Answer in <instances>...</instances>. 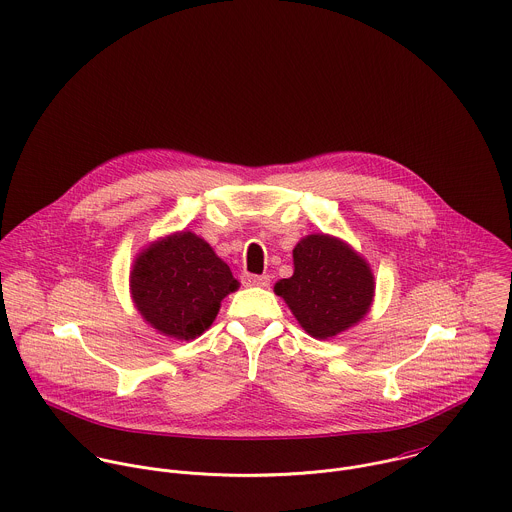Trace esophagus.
Instances as JSON below:
<instances>
[{
	"mask_svg": "<svg viewBox=\"0 0 512 512\" xmlns=\"http://www.w3.org/2000/svg\"><path fill=\"white\" fill-rule=\"evenodd\" d=\"M271 281L269 275H243L245 287H267Z\"/></svg>",
	"mask_w": 512,
	"mask_h": 512,
	"instance_id": "1",
	"label": "esophagus"
}]
</instances>
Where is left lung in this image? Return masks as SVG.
Returning a JSON list of instances; mask_svg holds the SVG:
<instances>
[{
	"label": "left lung",
	"mask_w": 512,
	"mask_h": 512,
	"mask_svg": "<svg viewBox=\"0 0 512 512\" xmlns=\"http://www.w3.org/2000/svg\"><path fill=\"white\" fill-rule=\"evenodd\" d=\"M295 273L275 285L310 336L326 340L360 322L374 301V275L348 243L312 233L293 249Z\"/></svg>",
	"instance_id": "8db88e82"
}]
</instances>
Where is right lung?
<instances>
[{
  "mask_svg": "<svg viewBox=\"0 0 512 512\" xmlns=\"http://www.w3.org/2000/svg\"><path fill=\"white\" fill-rule=\"evenodd\" d=\"M239 289L209 243L180 231L148 245L130 271L132 301L160 334L194 340L211 326L221 301Z\"/></svg>",
  "mask_w": 512,
  "mask_h": 512,
  "instance_id": "right-lung-1",
  "label": "right lung"
}]
</instances>
